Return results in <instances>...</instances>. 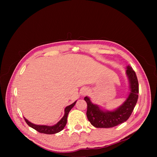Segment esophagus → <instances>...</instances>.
I'll use <instances>...</instances> for the list:
<instances>
[{
    "mask_svg": "<svg viewBox=\"0 0 157 157\" xmlns=\"http://www.w3.org/2000/svg\"><path fill=\"white\" fill-rule=\"evenodd\" d=\"M88 92H89L88 89L86 87H84V88H82L81 90H80V94H81L82 96H85L88 94Z\"/></svg>",
    "mask_w": 157,
    "mask_h": 157,
    "instance_id": "1",
    "label": "esophagus"
}]
</instances>
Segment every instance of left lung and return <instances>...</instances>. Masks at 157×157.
<instances>
[{
	"label": "left lung",
	"instance_id": "obj_1",
	"mask_svg": "<svg viewBox=\"0 0 157 157\" xmlns=\"http://www.w3.org/2000/svg\"><path fill=\"white\" fill-rule=\"evenodd\" d=\"M126 76L129 82L130 92L121 106L113 111L103 110L86 96L84 100L87 103L86 116L88 121L96 128H112L126 122L134 110L138 99L139 86L135 71L130 65L126 67Z\"/></svg>",
	"mask_w": 157,
	"mask_h": 157
}]
</instances>
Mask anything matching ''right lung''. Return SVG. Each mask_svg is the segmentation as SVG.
<instances>
[{
	"label": "right lung",
	"instance_id": "1",
	"mask_svg": "<svg viewBox=\"0 0 157 157\" xmlns=\"http://www.w3.org/2000/svg\"><path fill=\"white\" fill-rule=\"evenodd\" d=\"M76 102H77V101H75L73 103L71 104V105L65 107V111H65L64 116L61 118V119L58 123H57V124H56L53 126L37 125V124H33V123L31 122L25 117H24V119L28 125L39 132L42 133V134H56V133L59 132L60 131H61L63 129L66 124H67L68 114H69V111H71V109L75 106V105L76 104Z\"/></svg>",
	"mask_w": 157,
	"mask_h": 157
}]
</instances>
